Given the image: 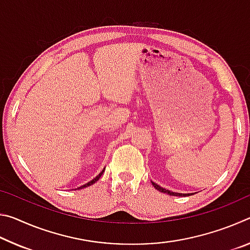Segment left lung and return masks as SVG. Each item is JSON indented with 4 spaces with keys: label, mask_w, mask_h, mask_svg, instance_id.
<instances>
[{
    "label": "left lung",
    "mask_w": 250,
    "mask_h": 250,
    "mask_svg": "<svg viewBox=\"0 0 250 250\" xmlns=\"http://www.w3.org/2000/svg\"><path fill=\"white\" fill-rule=\"evenodd\" d=\"M151 183H152V185H153L156 189H158V191L162 192V193H167V194H168V195H172V196H189V195H192V194H193V193H188V194H182V193L172 192V191H168V189H167V188H161L160 185L155 184L154 182H152V181H151Z\"/></svg>",
    "instance_id": "8db88e82"
}]
</instances>
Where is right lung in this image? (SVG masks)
I'll return each mask as SVG.
<instances>
[{
    "mask_svg": "<svg viewBox=\"0 0 250 250\" xmlns=\"http://www.w3.org/2000/svg\"><path fill=\"white\" fill-rule=\"evenodd\" d=\"M104 168H105V167H104V170L101 171V172L99 173V174L95 177V179H92L90 182H88V183H86V184L82 185V186H80V188H78V189H80V188H88V186H90V185H92V184H94V183H96V182L100 179V176L103 175V173L104 172ZM76 189H77V188H76Z\"/></svg>",
    "mask_w": 250,
    "mask_h": 250,
    "instance_id": "add662e5",
    "label": "right lung"
}]
</instances>
